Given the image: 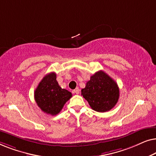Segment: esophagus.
Instances as JSON below:
<instances>
[{
	"instance_id": "obj_1",
	"label": "esophagus",
	"mask_w": 156,
	"mask_h": 156,
	"mask_svg": "<svg viewBox=\"0 0 156 156\" xmlns=\"http://www.w3.org/2000/svg\"><path fill=\"white\" fill-rule=\"evenodd\" d=\"M74 92L76 94H79V93H80V89H79L78 87H76V88L74 90Z\"/></svg>"
}]
</instances>
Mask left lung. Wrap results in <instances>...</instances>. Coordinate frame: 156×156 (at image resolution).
I'll list each match as a JSON object with an SVG mask.
<instances>
[{"mask_svg": "<svg viewBox=\"0 0 156 156\" xmlns=\"http://www.w3.org/2000/svg\"><path fill=\"white\" fill-rule=\"evenodd\" d=\"M82 95L93 110L106 112L112 109L118 102L119 89L116 82L103 71H99L90 77Z\"/></svg>", "mask_w": 156, "mask_h": 156, "instance_id": "obj_1", "label": "left lung"}]
</instances>
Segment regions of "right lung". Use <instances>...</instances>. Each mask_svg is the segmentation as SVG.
Returning a JSON list of instances; mask_svg holds the SVG:
<instances>
[{"mask_svg":"<svg viewBox=\"0 0 156 156\" xmlns=\"http://www.w3.org/2000/svg\"><path fill=\"white\" fill-rule=\"evenodd\" d=\"M56 78L55 72L47 74L34 93L35 100L40 109L52 116L59 114L66 102L72 97L71 92L59 87Z\"/></svg>","mask_w":156,"mask_h":156,"instance_id":"obj_1","label":"right lung"}]
</instances>
